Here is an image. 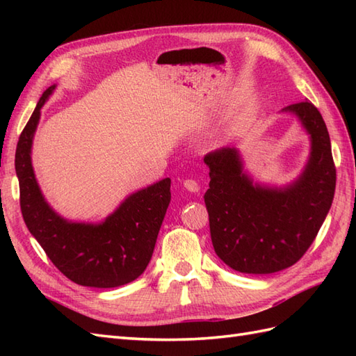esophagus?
Returning a JSON list of instances; mask_svg holds the SVG:
<instances>
[{
	"label": "esophagus",
	"instance_id": "1",
	"mask_svg": "<svg viewBox=\"0 0 356 356\" xmlns=\"http://www.w3.org/2000/svg\"><path fill=\"white\" fill-rule=\"evenodd\" d=\"M184 186H185L186 190L190 191V193H199V190H200L199 184L195 182L194 179H186V180H184Z\"/></svg>",
	"mask_w": 356,
	"mask_h": 356
}]
</instances>
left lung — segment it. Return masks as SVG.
Segmentation results:
<instances>
[{
  "mask_svg": "<svg viewBox=\"0 0 356 356\" xmlns=\"http://www.w3.org/2000/svg\"><path fill=\"white\" fill-rule=\"evenodd\" d=\"M283 111L297 116L311 134V156L293 184H254L234 147L211 151L203 159L211 177L203 199L214 251L243 274H272L297 263L314 243L334 200L337 170L321 113L309 101Z\"/></svg>",
  "mask_w": 356,
  "mask_h": 356,
  "instance_id": "8db88e82",
  "label": "left lung"
}]
</instances>
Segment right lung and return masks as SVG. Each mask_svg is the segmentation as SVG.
Returning a JSON list of instances; mask_svg holds the SVG:
<instances>
[{"instance_id":"obj_1","label":"right lung","mask_w":356,"mask_h":356,"mask_svg":"<svg viewBox=\"0 0 356 356\" xmlns=\"http://www.w3.org/2000/svg\"><path fill=\"white\" fill-rule=\"evenodd\" d=\"M55 87L42 93L15 153L22 218L51 263L73 283L104 289L127 284L147 269L153 255L171 200V180L131 194L102 223H74L58 216L38 186L30 157L41 108Z\"/></svg>"}]
</instances>
